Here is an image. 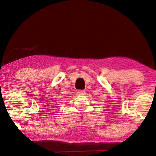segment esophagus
I'll return each instance as SVG.
<instances>
[{
	"label": "esophagus",
	"mask_w": 156,
	"mask_h": 156,
	"mask_svg": "<svg viewBox=\"0 0 156 156\" xmlns=\"http://www.w3.org/2000/svg\"><path fill=\"white\" fill-rule=\"evenodd\" d=\"M77 93L78 95H80V96H84V95H85L86 91L84 90H79L78 91Z\"/></svg>",
	"instance_id": "1"
}]
</instances>
